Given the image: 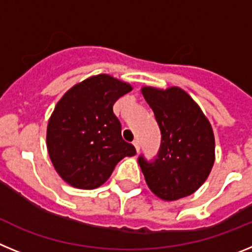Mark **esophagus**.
I'll list each match as a JSON object with an SVG mask.
<instances>
[{"mask_svg":"<svg viewBox=\"0 0 252 252\" xmlns=\"http://www.w3.org/2000/svg\"><path fill=\"white\" fill-rule=\"evenodd\" d=\"M133 146H135V149H136V151L137 153H139L140 151V142H139V140H133Z\"/></svg>","mask_w":252,"mask_h":252,"instance_id":"esophagus-1","label":"esophagus"}]
</instances>
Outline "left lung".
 Here are the masks:
<instances>
[{"mask_svg": "<svg viewBox=\"0 0 252 252\" xmlns=\"http://www.w3.org/2000/svg\"><path fill=\"white\" fill-rule=\"evenodd\" d=\"M159 125L161 141L157 157L137 158L149 188L161 199L175 201L194 193L215 162V136L208 120L188 93L142 88Z\"/></svg>", "mask_w": 252, "mask_h": 252, "instance_id": "8db88e82", "label": "left lung"}]
</instances>
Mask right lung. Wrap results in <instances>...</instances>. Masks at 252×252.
I'll return each instance as SVG.
<instances>
[{"mask_svg": "<svg viewBox=\"0 0 252 252\" xmlns=\"http://www.w3.org/2000/svg\"><path fill=\"white\" fill-rule=\"evenodd\" d=\"M131 86L107 74L88 78L58 102L48 124L51 162L66 183L94 189L112 174L116 164L136 149L121 136L113 104Z\"/></svg>", "mask_w": 252, "mask_h": 252, "instance_id": "right-lung-1", "label": "right lung"}]
</instances>
